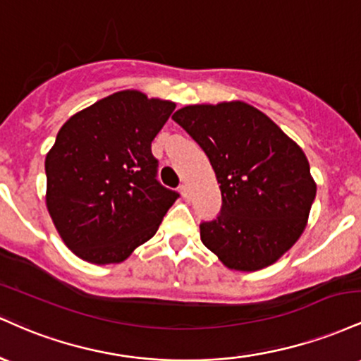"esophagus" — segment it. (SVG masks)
<instances>
[{"label": "esophagus", "mask_w": 361, "mask_h": 361, "mask_svg": "<svg viewBox=\"0 0 361 361\" xmlns=\"http://www.w3.org/2000/svg\"><path fill=\"white\" fill-rule=\"evenodd\" d=\"M180 193H181V197L185 198V200H190V188L186 185H181L180 186Z\"/></svg>", "instance_id": "obj_1"}]
</instances>
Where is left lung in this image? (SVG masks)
<instances>
[{"label":"left lung","instance_id":"obj_1","mask_svg":"<svg viewBox=\"0 0 361 361\" xmlns=\"http://www.w3.org/2000/svg\"><path fill=\"white\" fill-rule=\"evenodd\" d=\"M173 120L204 149L221 185V214L200 224L202 243L229 270L270 267L304 233L316 198L302 147L239 100L183 106Z\"/></svg>","mask_w":361,"mask_h":361}]
</instances>
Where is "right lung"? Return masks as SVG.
Masks as SVG:
<instances>
[{"instance_id":"1","label":"right lung","mask_w":361,"mask_h":361,"mask_svg":"<svg viewBox=\"0 0 361 361\" xmlns=\"http://www.w3.org/2000/svg\"><path fill=\"white\" fill-rule=\"evenodd\" d=\"M176 103L123 90L74 114L45 156V204L78 258L122 263L156 234L176 192L156 180L151 142Z\"/></svg>"}]
</instances>
